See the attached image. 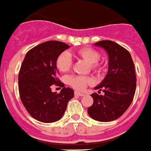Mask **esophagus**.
<instances>
[{"label":"esophagus","mask_w":151,"mask_h":151,"mask_svg":"<svg viewBox=\"0 0 151 151\" xmlns=\"http://www.w3.org/2000/svg\"><path fill=\"white\" fill-rule=\"evenodd\" d=\"M75 95L76 96H84V93L81 92H78V91H75Z\"/></svg>","instance_id":"obj_1"}]
</instances>
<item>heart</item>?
<instances>
[{
	"mask_svg": "<svg viewBox=\"0 0 151 151\" xmlns=\"http://www.w3.org/2000/svg\"><path fill=\"white\" fill-rule=\"evenodd\" d=\"M74 55L78 58H83L90 64L91 71L93 72H101L102 70V65L98 61L101 58V54L96 50L92 47H85L75 50ZM72 58L68 52L61 53L57 57L55 65L57 69L61 72H66L69 71L72 67ZM68 83L71 86L78 90H83L86 87L88 84L91 83L90 78L78 75L69 76L67 79Z\"/></svg>",
	"mask_w": 151,
	"mask_h": 151,
	"instance_id": "obj_1",
	"label": "heart"
}]
</instances>
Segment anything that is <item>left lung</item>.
Listing matches in <instances>:
<instances>
[{
	"label": "left lung",
	"instance_id": "obj_1",
	"mask_svg": "<svg viewBox=\"0 0 151 151\" xmlns=\"http://www.w3.org/2000/svg\"><path fill=\"white\" fill-rule=\"evenodd\" d=\"M95 45L108 52V72L95 87L104 94H91L93 103L87 111L93 119L107 122L119 119L129 108L136 92L137 77L132 57L125 48L111 40H101Z\"/></svg>",
	"mask_w": 151,
	"mask_h": 151
}]
</instances>
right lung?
Returning a JSON list of instances; mask_svg holds the SVG:
<instances>
[{
  "label": "right lung",
  "mask_w": 151,
  "mask_h": 151,
  "mask_svg": "<svg viewBox=\"0 0 151 151\" xmlns=\"http://www.w3.org/2000/svg\"><path fill=\"white\" fill-rule=\"evenodd\" d=\"M70 47L63 42L50 40L26 53L19 74V96L28 113L36 120L55 122L63 116L74 91L64 87L58 76L57 57ZM53 85L62 87L59 94L51 91Z\"/></svg>",
  "instance_id": "add662e5"
}]
</instances>
